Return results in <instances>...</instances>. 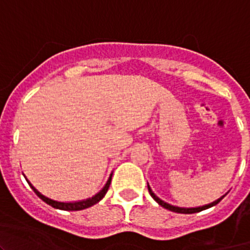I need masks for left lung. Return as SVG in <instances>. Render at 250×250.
<instances>
[{"label":"left lung","instance_id":"1","mask_svg":"<svg viewBox=\"0 0 250 250\" xmlns=\"http://www.w3.org/2000/svg\"><path fill=\"white\" fill-rule=\"evenodd\" d=\"M147 188H148V192H150L151 197H152L153 200H155L156 202H157L158 204H160L161 207H163V208L168 209V210H170V211H174V213H180V214H192V213H198V211L204 210V209L210 208V207H214V206H215V204H218L219 202H220V201L223 200V198H224V196H225V195L221 196L220 198H218V200L214 201V202H211V203H209V204H206V206H202V207H195V208H184V207L172 206V204H169V203L165 202V201H163V200H161L160 197H157V196H156L155 193H153V191L151 190V188H150V185H148V184H147Z\"/></svg>","mask_w":250,"mask_h":250}]
</instances>
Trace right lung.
Returning <instances> with one entry per match:
<instances>
[{
  "mask_svg": "<svg viewBox=\"0 0 250 250\" xmlns=\"http://www.w3.org/2000/svg\"><path fill=\"white\" fill-rule=\"evenodd\" d=\"M25 176V175H24ZM111 178H112V173L110 174L109 179H107L106 184L104 185V188H102V190L99 191L98 193H95L94 196H92V197L87 198V200H81V201H74V202H60V201H55V200H52V198L47 197V196L42 195L41 192H40L39 190H37L36 188H35L34 185H32L31 183H30L29 180H27V178L25 176V179H26L27 184L30 185V188H32V190L35 191V193H36L37 196H39L40 198H41L42 201H44L47 204H49V206H52L53 208L55 209H60V210H82V209H85V208H89V207L94 206V204H97L99 201H102L103 198H104V196L106 195L107 190H109V186L111 184Z\"/></svg>",
  "mask_w": 250,
  "mask_h": 250,
  "instance_id": "obj_1",
  "label": "right lung"
}]
</instances>
